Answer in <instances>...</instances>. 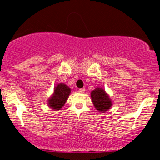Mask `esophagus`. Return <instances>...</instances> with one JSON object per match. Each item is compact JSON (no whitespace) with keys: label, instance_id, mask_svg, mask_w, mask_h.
<instances>
[{"label":"esophagus","instance_id":"34e87169","mask_svg":"<svg viewBox=\"0 0 160 160\" xmlns=\"http://www.w3.org/2000/svg\"><path fill=\"white\" fill-rule=\"evenodd\" d=\"M78 92L80 93H84L85 92V89L84 88H80V89L78 90Z\"/></svg>","mask_w":160,"mask_h":160}]
</instances>
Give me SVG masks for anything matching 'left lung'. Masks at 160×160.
I'll use <instances>...</instances> for the list:
<instances>
[{
  "mask_svg": "<svg viewBox=\"0 0 160 160\" xmlns=\"http://www.w3.org/2000/svg\"><path fill=\"white\" fill-rule=\"evenodd\" d=\"M93 104L99 112H107L112 106V101L103 88L98 87L91 92Z\"/></svg>",
  "mask_w": 160,
  "mask_h": 160,
  "instance_id": "1",
  "label": "left lung"
}]
</instances>
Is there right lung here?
<instances>
[{
    "label": "right lung",
    "instance_id": "obj_1",
    "mask_svg": "<svg viewBox=\"0 0 160 160\" xmlns=\"http://www.w3.org/2000/svg\"><path fill=\"white\" fill-rule=\"evenodd\" d=\"M71 93V88L64 83H58L54 88V93L48 99V105L52 109L60 110L64 104Z\"/></svg>",
    "mask_w": 160,
    "mask_h": 160
}]
</instances>
